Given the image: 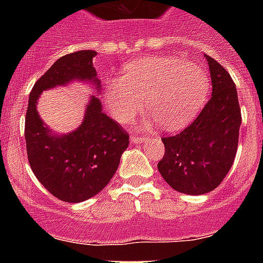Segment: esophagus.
<instances>
[{"mask_svg":"<svg viewBox=\"0 0 263 263\" xmlns=\"http://www.w3.org/2000/svg\"><path fill=\"white\" fill-rule=\"evenodd\" d=\"M130 141L133 143H142L146 141V137H141V136H132L130 137Z\"/></svg>","mask_w":263,"mask_h":263,"instance_id":"34e87169","label":"esophagus"}]
</instances>
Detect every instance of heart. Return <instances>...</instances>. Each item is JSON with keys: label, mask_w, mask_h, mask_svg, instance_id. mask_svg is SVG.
I'll return each mask as SVG.
<instances>
[{"label": "heart", "mask_w": 263, "mask_h": 263, "mask_svg": "<svg viewBox=\"0 0 263 263\" xmlns=\"http://www.w3.org/2000/svg\"><path fill=\"white\" fill-rule=\"evenodd\" d=\"M208 95V79L200 66L178 57H146L124 67V75L108 79L105 104L118 122H129L145 109L164 129L188 124Z\"/></svg>", "instance_id": "1"}]
</instances>
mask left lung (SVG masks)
Masks as SVG:
<instances>
[{"instance_id":"obj_1","label":"left lung","mask_w":263,"mask_h":263,"mask_svg":"<svg viewBox=\"0 0 263 263\" xmlns=\"http://www.w3.org/2000/svg\"><path fill=\"white\" fill-rule=\"evenodd\" d=\"M212 83V97L182 133L164 137L160 175L175 191L204 195L213 191L229 173L241 125L237 89L227 69L204 53Z\"/></svg>"}]
</instances>
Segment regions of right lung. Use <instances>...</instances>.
Listing matches in <instances>:
<instances>
[{
  "label": "right lung",
  "instance_id": "1",
  "mask_svg": "<svg viewBox=\"0 0 263 263\" xmlns=\"http://www.w3.org/2000/svg\"><path fill=\"white\" fill-rule=\"evenodd\" d=\"M92 50L64 55L32 87L25 121L29 163L41 184L59 200L80 203L99 194L113 178L129 136L104 113L103 104L91 95L82 124L69 134L58 135L43 122L36 109L42 91L80 81L101 89Z\"/></svg>",
  "mask_w": 263,
  "mask_h": 263
}]
</instances>
